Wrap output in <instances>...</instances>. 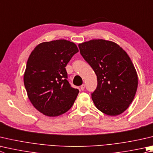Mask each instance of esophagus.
Here are the masks:
<instances>
[{
    "instance_id": "34e87169",
    "label": "esophagus",
    "mask_w": 153,
    "mask_h": 153,
    "mask_svg": "<svg viewBox=\"0 0 153 153\" xmlns=\"http://www.w3.org/2000/svg\"><path fill=\"white\" fill-rule=\"evenodd\" d=\"M80 88H81L82 90H84V89H85V85H84V84H82L81 86H80Z\"/></svg>"
}]
</instances>
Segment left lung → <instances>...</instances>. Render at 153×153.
Wrapping results in <instances>:
<instances>
[{
    "mask_svg": "<svg viewBox=\"0 0 153 153\" xmlns=\"http://www.w3.org/2000/svg\"><path fill=\"white\" fill-rule=\"evenodd\" d=\"M78 47L97 76L98 85L91 94L96 107L109 116L124 112L138 87L137 71L126 52L118 44L104 39L90 40Z\"/></svg>",
    "mask_w": 153,
    "mask_h": 153,
    "instance_id": "left-lung-1",
    "label": "left lung"
}]
</instances>
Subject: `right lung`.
<instances>
[{
    "label": "right lung",
    "instance_id": "right-lung-1",
    "mask_svg": "<svg viewBox=\"0 0 153 153\" xmlns=\"http://www.w3.org/2000/svg\"><path fill=\"white\" fill-rule=\"evenodd\" d=\"M78 51L73 42L59 39L39 44L29 55L25 87L33 106L44 115H62L73 105L79 90L69 84L65 67Z\"/></svg>",
    "mask_w": 153,
    "mask_h": 153
}]
</instances>
